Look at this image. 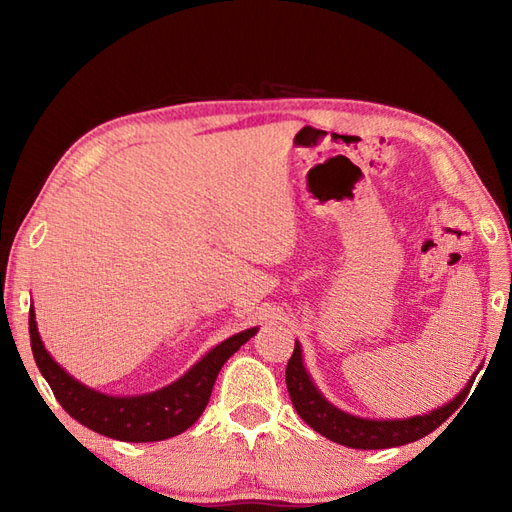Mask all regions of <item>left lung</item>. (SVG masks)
<instances>
[{
  "mask_svg": "<svg viewBox=\"0 0 512 512\" xmlns=\"http://www.w3.org/2000/svg\"><path fill=\"white\" fill-rule=\"evenodd\" d=\"M472 382L474 380H470V384L451 401V404H446L429 414L404 418V421H369V418L352 416L331 406L329 401L318 393L314 382L309 380L303 367L299 342L294 344V352L286 365V386L290 393V401L303 421L314 431L322 433L324 438H329L342 446L363 448V451L393 448L425 438L427 433L438 429L446 418L463 404V399L470 393Z\"/></svg>",
  "mask_w": 512,
  "mask_h": 512,
  "instance_id": "8db88e82",
  "label": "left lung"
}]
</instances>
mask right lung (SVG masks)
I'll list each match as a JSON object with an SVG mask.
<instances>
[{"mask_svg":"<svg viewBox=\"0 0 512 512\" xmlns=\"http://www.w3.org/2000/svg\"><path fill=\"white\" fill-rule=\"evenodd\" d=\"M256 331L247 329L228 337L203 356L188 374L162 391L138 397H108L76 382L51 359L38 335L34 307H29V339L34 359L61 408L91 431L121 442H160L192 427L209 404L222 365Z\"/></svg>","mask_w":512,"mask_h":512,"instance_id":"1","label":"right lung"}]
</instances>
